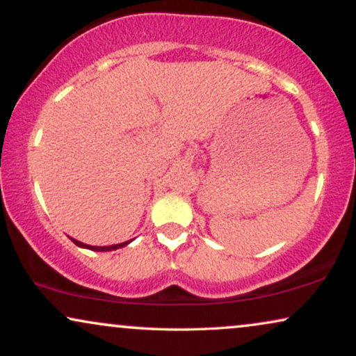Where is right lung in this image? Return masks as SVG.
I'll use <instances>...</instances> for the list:
<instances>
[{
    "label": "right lung",
    "mask_w": 356,
    "mask_h": 356,
    "mask_svg": "<svg viewBox=\"0 0 356 356\" xmlns=\"http://www.w3.org/2000/svg\"><path fill=\"white\" fill-rule=\"evenodd\" d=\"M73 243L78 245V248H84V249H89V250H97V252H107V250H115V249H120V248H125L127 244H130L131 241H125V243H120V244H113V245H89V244H84V243H79V241H76L73 238H70Z\"/></svg>",
    "instance_id": "1"
}]
</instances>
